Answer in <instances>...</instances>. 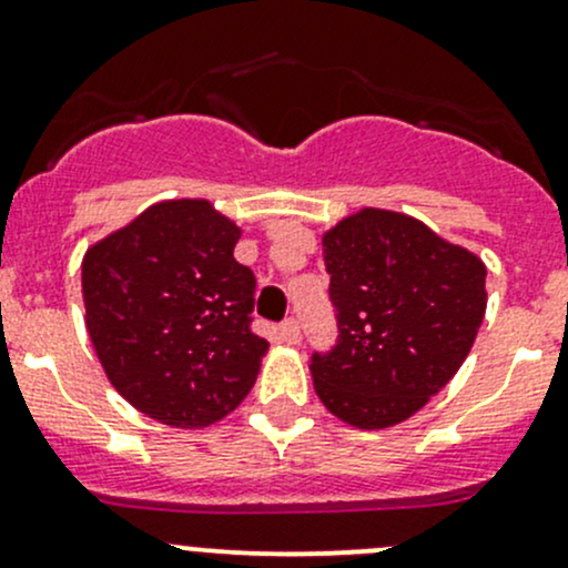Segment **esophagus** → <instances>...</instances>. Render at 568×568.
<instances>
[{
  "label": "esophagus",
  "mask_w": 568,
  "mask_h": 568,
  "mask_svg": "<svg viewBox=\"0 0 568 568\" xmlns=\"http://www.w3.org/2000/svg\"><path fill=\"white\" fill-rule=\"evenodd\" d=\"M280 339L288 345H296L302 339V332H300V324H296L294 318H285L283 324H280Z\"/></svg>",
  "instance_id": "1"
}]
</instances>
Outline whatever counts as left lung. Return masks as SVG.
I'll list each match as a JSON object with an SVG mask.
<instances>
[{"instance_id": "obj_1", "label": "left lung", "mask_w": 568, "mask_h": 568, "mask_svg": "<svg viewBox=\"0 0 568 568\" xmlns=\"http://www.w3.org/2000/svg\"><path fill=\"white\" fill-rule=\"evenodd\" d=\"M337 345L313 386L345 425L386 429L455 378L485 321L487 268L422 220L359 209L324 234Z\"/></svg>"}]
</instances>
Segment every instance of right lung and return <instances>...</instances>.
<instances>
[{"label":"right lung","instance_id":"obj_1","mask_svg":"<svg viewBox=\"0 0 568 568\" xmlns=\"http://www.w3.org/2000/svg\"><path fill=\"white\" fill-rule=\"evenodd\" d=\"M242 229L204 199L160 201L87 250V329L113 389L149 419L201 429L253 389L268 343L250 329Z\"/></svg>","mask_w":568,"mask_h":568}]
</instances>
